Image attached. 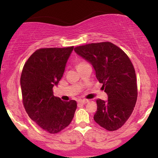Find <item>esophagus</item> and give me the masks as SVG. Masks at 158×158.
<instances>
[{
    "instance_id": "obj_1",
    "label": "esophagus",
    "mask_w": 158,
    "mask_h": 158,
    "mask_svg": "<svg viewBox=\"0 0 158 158\" xmlns=\"http://www.w3.org/2000/svg\"><path fill=\"white\" fill-rule=\"evenodd\" d=\"M89 101L88 99H79V102L81 103V104H85V103H88Z\"/></svg>"
}]
</instances>
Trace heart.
<instances>
[{"label": "heart", "instance_id": "1", "mask_svg": "<svg viewBox=\"0 0 158 158\" xmlns=\"http://www.w3.org/2000/svg\"><path fill=\"white\" fill-rule=\"evenodd\" d=\"M85 64V62H82V61H81V62H79V64H78V65L77 66H79V65H81V64Z\"/></svg>", "mask_w": 158, "mask_h": 158}]
</instances>
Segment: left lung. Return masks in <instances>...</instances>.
Here are the masks:
<instances>
[{
	"instance_id": "1",
	"label": "left lung",
	"mask_w": 158,
	"mask_h": 158,
	"mask_svg": "<svg viewBox=\"0 0 158 158\" xmlns=\"http://www.w3.org/2000/svg\"><path fill=\"white\" fill-rule=\"evenodd\" d=\"M74 51L93 66L108 95V100H97L94 120L108 131L117 130L129 118L137 102V79L131 60L110 42L79 46Z\"/></svg>"
}]
</instances>
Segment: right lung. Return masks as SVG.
<instances>
[{
  "instance_id": "1",
  "label": "right lung",
  "mask_w": 158,
  "mask_h": 158,
  "mask_svg": "<svg viewBox=\"0 0 158 158\" xmlns=\"http://www.w3.org/2000/svg\"><path fill=\"white\" fill-rule=\"evenodd\" d=\"M73 47L43 48L30 56L21 77L23 103L27 114L41 128L50 134L61 131L70 125L77 103L62 101L53 95L64 74Z\"/></svg>"
}]
</instances>
